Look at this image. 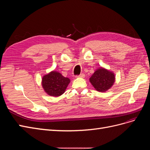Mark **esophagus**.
Masks as SVG:
<instances>
[{
  "label": "esophagus",
  "instance_id": "obj_1",
  "mask_svg": "<svg viewBox=\"0 0 150 150\" xmlns=\"http://www.w3.org/2000/svg\"><path fill=\"white\" fill-rule=\"evenodd\" d=\"M84 74H79V76H76V78H84Z\"/></svg>",
  "mask_w": 150,
  "mask_h": 150
}]
</instances>
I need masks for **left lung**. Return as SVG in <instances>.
<instances>
[{
    "mask_svg": "<svg viewBox=\"0 0 150 150\" xmlns=\"http://www.w3.org/2000/svg\"><path fill=\"white\" fill-rule=\"evenodd\" d=\"M90 83L99 92H106L115 82L114 72L100 67L94 71L89 78Z\"/></svg>",
    "mask_w": 150,
    "mask_h": 150,
    "instance_id": "left-lung-1",
    "label": "left lung"
}]
</instances>
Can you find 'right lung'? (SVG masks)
<instances>
[{
  "label": "right lung",
  "mask_w": 150,
  "mask_h": 150,
  "mask_svg": "<svg viewBox=\"0 0 150 150\" xmlns=\"http://www.w3.org/2000/svg\"><path fill=\"white\" fill-rule=\"evenodd\" d=\"M71 80L63 76L60 72L52 71L42 78V86L48 95L53 97L60 96L66 91Z\"/></svg>",
  "instance_id": "right-lung-1"
}]
</instances>
